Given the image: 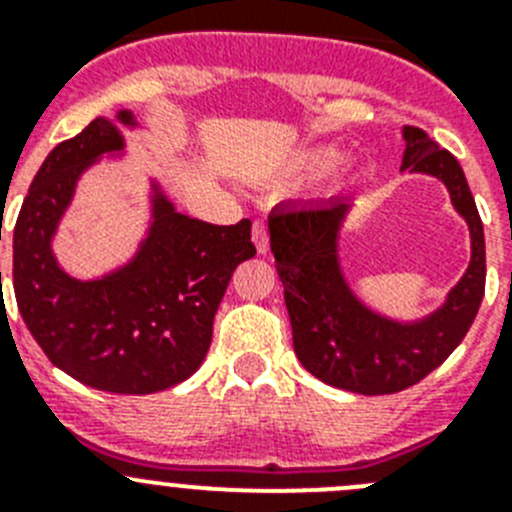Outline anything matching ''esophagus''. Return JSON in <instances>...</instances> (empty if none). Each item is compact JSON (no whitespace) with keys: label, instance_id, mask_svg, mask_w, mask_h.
<instances>
[{"label":"esophagus","instance_id":"1","mask_svg":"<svg viewBox=\"0 0 512 512\" xmlns=\"http://www.w3.org/2000/svg\"><path fill=\"white\" fill-rule=\"evenodd\" d=\"M251 238H253V246H256V251H259V253L269 251V233H266L264 223H253Z\"/></svg>","mask_w":512,"mask_h":512}]
</instances>
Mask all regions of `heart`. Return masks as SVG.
I'll list each match as a JSON object with an SVG mask.
<instances>
[{"instance_id":"obj_1","label":"heart","mask_w":512,"mask_h":512,"mask_svg":"<svg viewBox=\"0 0 512 512\" xmlns=\"http://www.w3.org/2000/svg\"><path fill=\"white\" fill-rule=\"evenodd\" d=\"M336 158H338V148L333 146V143H320V146H310V148H305V151L295 153L287 166L300 174V171L323 169V166L333 164Z\"/></svg>"}]
</instances>
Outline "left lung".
Returning a JSON list of instances; mask_svg holds the SVG:
<instances>
[{
  "instance_id": "left-lung-1",
  "label": "left lung",
  "mask_w": 512,
  "mask_h": 512,
  "mask_svg": "<svg viewBox=\"0 0 512 512\" xmlns=\"http://www.w3.org/2000/svg\"><path fill=\"white\" fill-rule=\"evenodd\" d=\"M402 138V171L441 179L472 235L469 269L428 318H384L351 292L338 261L348 200L279 205L269 215L271 253L284 284L297 359L320 382L359 395H392L428 377L464 341L485 297V230L467 176L425 130L405 125Z\"/></svg>"
}]
</instances>
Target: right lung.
<instances>
[{"label": "right lung", "mask_w": 512, "mask_h": 512, "mask_svg": "<svg viewBox=\"0 0 512 512\" xmlns=\"http://www.w3.org/2000/svg\"><path fill=\"white\" fill-rule=\"evenodd\" d=\"M120 125L135 128L133 112L97 117L48 153L17 215L12 284L27 330L53 366L94 390L151 395L200 369L235 266L256 248L251 220L212 225L182 215L153 182L151 228L133 259L87 282L66 274L53 235L79 176L125 148Z\"/></svg>", "instance_id": "right-lung-1"}]
</instances>
